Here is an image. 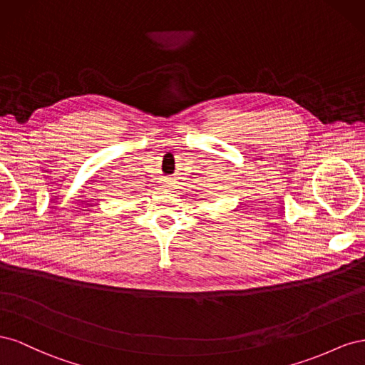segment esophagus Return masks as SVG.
Listing matches in <instances>:
<instances>
[{
	"instance_id": "obj_1",
	"label": "esophagus",
	"mask_w": 365,
	"mask_h": 365,
	"mask_svg": "<svg viewBox=\"0 0 365 365\" xmlns=\"http://www.w3.org/2000/svg\"><path fill=\"white\" fill-rule=\"evenodd\" d=\"M165 184H170V182H169V181H165Z\"/></svg>"
}]
</instances>
